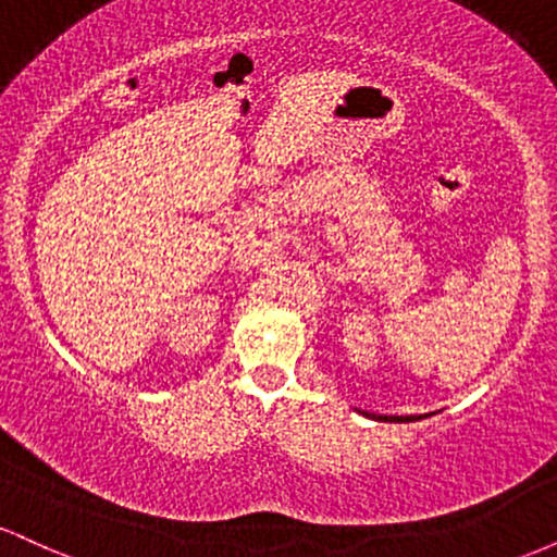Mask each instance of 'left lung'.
Returning <instances> with one entry per match:
<instances>
[{
  "label": "left lung",
  "mask_w": 557,
  "mask_h": 557,
  "mask_svg": "<svg viewBox=\"0 0 557 557\" xmlns=\"http://www.w3.org/2000/svg\"><path fill=\"white\" fill-rule=\"evenodd\" d=\"M367 417H372L376 421H411L413 417H376V413H367Z\"/></svg>",
  "instance_id": "left-lung-1"
}]
</instances>
